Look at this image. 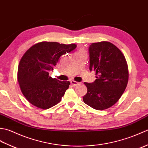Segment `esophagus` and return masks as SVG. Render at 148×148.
Instances as JSON below:
<instances>
[{"instance_id": "1", "label": "esophagus", "mask_w": 148, "mask_h": 148, "mask_svg": "<svg viewBox=\"0 0 148 148\" xmlns=\"http://www.w3.org/2000/svg\"><path fill=\"white\" fill-rule=\"evenodd\" d=\"M71 83L72 85L74 86H76L78 85V84H80V83L77 82V81H71Z\"/></svg>"}]
</instances>
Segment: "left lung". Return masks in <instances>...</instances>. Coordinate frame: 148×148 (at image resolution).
<instances>
[{"label": "left lung", "mask_w": 148, "mask_h": 148, "mask_svg": "<svg viewBox=\"0 0 148 148\" xmlns=\"http://www.w3.org/2000/svg\"><path fill=\"white\" fill-rule=\"evenodd\" d=\"M90 71L96 73L93 83H84L87 93L83 97L86 104L103 110L118 101L127 86L128 69L124 55L113 44L103 41L89 46Z\"/></svg>", "instance_id": "1"}]
</instances>
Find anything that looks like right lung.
<instances>
[{
    "label": "right lung",
    "mask_w": 148,
    "mask_h": 148,
    "mask_svg": "<svg viewBox=\"0 0 148 148\" xmlns=\"http://www.w3.org/2000/svg\"><path fill=\"white\" fill-rule=\"evenodd\" d=\"M74 44L41 42L30 48L22 56L18 69V81L22 93L30 103L46 109L60 102L70 84L49 76L59 58L76 48Z\"/></svg>",
    "instance_id": "obj_1"
}]
</instances>
